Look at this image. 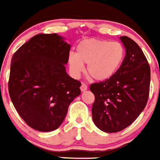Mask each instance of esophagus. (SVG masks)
Masks as SVG:
<instances>
[{"instance_id": "esophagus-1", "label": "esophagus", "mask_w": 160, "mask_h": 160, "mask_svg": "<svg viewBox=\"0 0 160 160\" xmlns=\"http://www.w3.org/2000/svg\"><path fill=\"white\" fill-rule=\"evenodd\" d=\"M87 88H88V86L86 85L85 84H83V83H82L81 86H80V90H81L82 92H84L85 91V90H87Z\"/></svg>"}]
</instances>
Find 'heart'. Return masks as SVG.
Returning <instances> with one entry per match:
<instances>
[{"label": "heart", "instance_id": "obj_1", "mask_svg": "<svg viewBox=\"0 0 160 160\" xmlns=\"http://www.w3.org/2000/svg\"><path fill=\"white\" fill-rule=\"evenodd\" d=\"M124 57V47L118 42L88 38L77 45L76 54H69L68 63L74 77H79L84 72V63H88V76L97 81H103L118 72Z\"/></svg>", "mask_w": 160, "mask_h": 160}]
</instances>
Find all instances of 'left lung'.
Wrapping results in <instances>:
<instances>
[{
	"instance_id": "8db88e82",
	"label": "left lung",
	"mask_w": 160,
	"mask_h": 160,
	"mask_svg": "<svg viewBox=\"0 0 160 160\" xmlns=\"http://www.w3.org/2000/svg\"><path fill=\"white\" fill-rule=\"evenodd\" d=\"M126 56L112 77L90 85L95 96L92 108L94 124L107 133L131 125L146 107L149 97L151 69L139 46L127 36L120 37Z\"/></svg>"
}]
</instances>
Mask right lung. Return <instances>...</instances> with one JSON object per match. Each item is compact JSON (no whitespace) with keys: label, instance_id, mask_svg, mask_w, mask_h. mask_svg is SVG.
<instances>
[{"label":"right lung","instance_id":"obj_1","mask_svg":"<svg viewBox=\"0 0 160 160\" xmlns=\"http://www.w3.org/2000/svg\"><path fill=\"white\" fill-rule=\"evenodd\" d=\"M71 46L56 34H38L13 54L9 93L26 124L42 132L56 130L81 83L67 74Z\"/></svg>","mask_w":160,"mask_h":160}]
</instances>
